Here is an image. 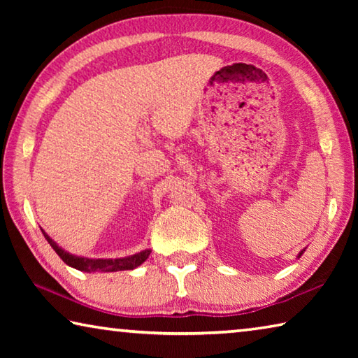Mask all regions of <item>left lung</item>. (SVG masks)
Returning a JSON list of instances; mask_svg holds the SVG:
<instances>
[{
    "label": "left lung",
    "mask_w": 358,
    "mask_h": 358,
    "mask_svg": "<svg viewBox=\"0 0 358 358\" xmlns=\"http://www.w3.org/2000/svg\"><path fill=\"white\" fill-rule=\"evenodd\" d=\"M303 251H305V250H303ZM303 251H300V252H299V257L301 256V254H303Z\"/></svg>",
    "instance_id": "left-lung-1"
}]
</instances>
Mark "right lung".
Masks as SVG:
<instances>
[{
	"instance_id": "1",
	"label": "right lung",
	"mask_w": 358,
	"mask_h": 358,
	"mask_svg": "<svg viewBox=\"0 0 358 358\" xmlns=\"http://www.w3.org/2000/svg\"><path fill=\"white\" fill-rule=\"evenodd\" d=\"M42 230V229H41ZM45 240L50 243V246L55 250L59 257L64 264H68L69 266L80 271H87V273H92V271H123V270H134L138 265L143 264L145 260L148 259L151 250H143L137 254H132V256H126V257H118V259H90V257H82V256H76V254H71L68 251H64L62 246H58L55 241H53L48 235L45 234V230H42Z\"/></svg>"
}]
</instances>
